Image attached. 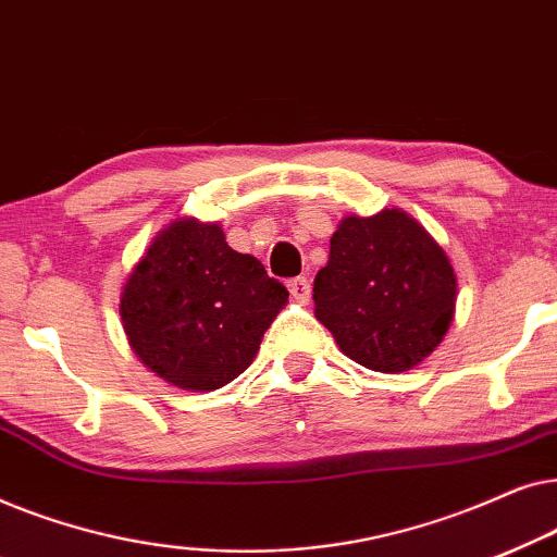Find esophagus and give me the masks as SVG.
<instances>
[{
  "label": "esophagus",
  "mask_w": 557,
  "mask_h": 557,
  "mask_svg": "<svg viewBox=\"0 0 557 557\" xmlns=\"http://www.w3.org/2000/svg\"><path fill=\"white\" fill-rule=\"evenodd\" d=\"M288 292H292V299H294V301L307 304V301H309V296H311V284H309V278L299 276V278L288 281Z\"/></svg>",
  "instance_id": "1"
}]
</instances>
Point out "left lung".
I'll use <instances>...</instances> for the list:
<instances>
[{
    "instance_id": "1",
    "label": "left lung",
    "mask_w": 557,
    "mask_h": 557,
    "mask_svg": "<svg viewBox=\"0 0 557 557\" xmlns=\"http://www.w3.org/2000/svg\"><path fill=\"white\" fill-rule=\"evenodd\" d=\"M454 311V265L416 218L385 208L339 220L314 278V317L349 360L413 370L444 342Z\"/></svg>"
}]
</instances>
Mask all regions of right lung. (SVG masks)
Instances as JSON below:
<instances>
[{
	"mask_svg": "<svg viewBox=\"0 0 557 557\" xmlns=\"http://www.w3.org/2000/svg\"><path fill=\"white\" fill-rule=\"evenodd\" d=\"M286 301L258 258L227 246L223 225L174 218L128 273L119 314L144 368L210 393L248 370Z\"/></svg>",
	"mask_w": 557,
	"mask_h": 557,
	"instance_id": "right-lung-1",
	"label": "right lung"
}]
</instances>
